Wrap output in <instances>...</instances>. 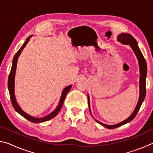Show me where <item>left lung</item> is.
I'll return each instance as SVG.
<instances>
[{"label":"left lung","mask_w":153,"mask_h":153,"mask_svg":"<svg viewBox=\"0 0 153 153\" xmlns=\"http://www.w3.org/2000/svg\"><path fill=\"white\" fill-rule=\"evenodd\" d=\"M117 41L118 42H120L121 44H123V45H129L130 46L131 48L132 49V51H134V54L136 55V58L138 61L139 69H140L139 98H138V103H137L136 107L135 108V109H134V111H133V113H131V115L127 118L126 120L121 121L120 123L115 124V125H107V124L100 122L99 121H98L94 119L97 122H98V123L100 124V125H102V126H104L108 129H115L121 126H123L127 123L130 122L131 121H132L134 120V118L136 117V114L138 113L140 108L142 102L144 101L145 96H146V77L147 75V65H146V62L145 61L144 56L142 55V52L140 51V48L138 47V43H137L135 38H134L132 36L127 33H120V35H118ZM88 107H89L90 112L92 115L91 110H90V97L88 94Z\"/></svg>","instance_id":"1"}]
</instances>
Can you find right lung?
<instances>
[{
    "mask_svg": "<svg viewBox=\"0 0 153 153\" xmlns=\"http://www.w3.org/2000/svg\"><path fill=\"white\" fill-rule=\"evenodd\" d=\"M32 35H31L30 36H29V37L27 38L26 40H25V42L24 43V45L22 46V47H21L19 50L17 51V53L15 54L14 57H13V59L11 72H10L9 78H8V89H9L10 98H11L12 105H13V108H15V110L18 113L20 114L21 115H22L23 117H25V119H27V120H29L30 121H31V122L38 123L45 122V121L50 120H51V119H53V117H55V116L57 115L59 111H60L62 106H63L65 98L66 95L67 93H68V92L70 90L72 85H69V86H67L63 90V92H62V94H61V98H60V100H59L57 107H56L55 109L54 110L53 112H51L50 114H48V115L45 116V117H40V118L33 117V116L28 115V114L25 113L24 111H23L22 108L20 107V106L17 103V100H16V98H15V72H16L18 58H19V55H21V53H22L23 49L25 48V46L27 45V44L30 41V38L32 37Z\"/></svg>",
    "mask_w": 153,
    "mask_h": 153,
    "instance_id": "1",
    "label": "right lung"
}]
</instances>
